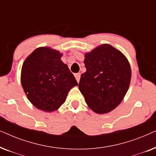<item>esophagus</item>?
Returning a JSON list of instances; mask_svg holds the SVG:
<instances>
[{
    "mask_svg": "<svg viewBox=\"0 0 156 156\" xmlns=\"http://www.w3.org/2000/svg\"><path fill=\"white\" fill-rule=\"evenodd\" d=\"M74 76H75V78H76V81H77V82H80V77H81V74L80 73H76V74H74Z\"/></svg>",
    "mask_w": 156,
    "mask_h": 156,
    "instance_id": "34e87169",
    "label": "esophagus"
}]
</instances>
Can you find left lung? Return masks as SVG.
I'll list each match as a JSON object with an SVG mask.
<instances>
[{
    "mask_svg": "<svg viewBox=\"0 0 156 156\" xmlns=\"http://www.w3.org/2000/svg\"><path fill=\"white\" fill-rule=\"evenodd\" d=\"M87 71L81 76L79 89L85 101L99 114L118 106L129 89L131 66L121 51L103 44L84 55Z\"/></svg>",
    "mask_w": 156,
    "mask_h": 156,
    "instance_id": "obj_1",
    "label": "left lung"
}]
</instances>
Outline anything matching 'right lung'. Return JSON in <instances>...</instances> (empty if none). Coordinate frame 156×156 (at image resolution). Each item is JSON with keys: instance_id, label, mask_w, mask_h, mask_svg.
I'll return each instance as SVG.
<instances>
[{"instance_id": "add662e5", "label": "right lung", "mask_w": 156, "mask_h": 156, "mask_svg": "<svg viewBox=\"0 0 156 156\" xmlns=\"http://www.w3.org/2000/svg\"><path fill=\"white\" fill-rule=\"evenodd\" d=\"M62 56L58 50L41 47L34 50L22 66L23 90L32 104L43 112L58 109L70 89L78 85L67 65L61 60Z\"/></svg>"}]
</instances>
